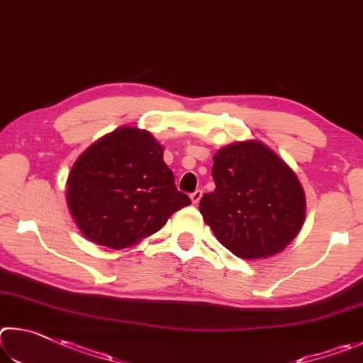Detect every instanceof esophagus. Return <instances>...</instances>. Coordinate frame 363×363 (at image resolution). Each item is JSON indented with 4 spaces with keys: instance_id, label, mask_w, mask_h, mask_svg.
Listing matches in <instances>:
<instances>
[{
    "instance_id": "1",
    "label": "esophagus",
    "mask_w": 363,
    "mask_h": 363,
    "mask_svg": "<svg viewBox=\"0 0 363 363\" xmlns=\"http://www.w3.org/2000/svg\"><path fill=\"white\" fill-rule=\"evenodd\" d=\"M189 198H191V201L194 202V204H198V202L202 198V191H201V189H196V191L191 193V196H189Z\"/></svg>"
}]
</instances>
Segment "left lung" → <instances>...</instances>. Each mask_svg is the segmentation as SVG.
I'll return each mask as SVG.
<instances>
[{"label": "left lung", "mask_w": 363, "mask_h": 363, "mask_svg": "<svg viewBox=\"0 0 363 363\" xmlns=\"http://www.w3.org/2000/svg\"><path fill=\"white\" fill-rule=\"evenodd\" d=\"M215 191L199 211L217 239L245 259L276 255L300 233L306 201L295 172L268 146L233 143L213 156Z\"/></svg>", "instance_id": "obj_1"}]
</instances>
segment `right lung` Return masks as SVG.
<instances>
[{
	"mask_svg": "<svg viewBox=\"0 0 363 363\" xmlns=\"http://www.w3.org/2000/svg\"><path fill=\"white\" fill-rule=\"evenodd\" d=\"M67 201L81 233L116 250L159 231L191 204L175 186L162 146L135 127H121L82 152L68 177Z\"/></svg>",
	"mask_w": 363,
	"mask_h": 363,
	"instance_id": "add662e5",
	"label": "right lung"
}]
</instances>
